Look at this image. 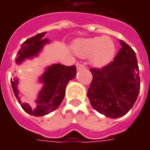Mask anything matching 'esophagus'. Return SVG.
<instances>
[{
    "label": "esophagus",
    "mask_w": 150,
    "mask_h": 150,
    "mask_svg": "<svg viewBox=\"0 0 150 150\" xmlns=\"http://www.w3.org/2000/svg\"><path fill=\"white\" fill-rule=\"evenodd\" d=\"M85 68H86V67L83 66V64H80V63H78V64H77V69H78V71L82 70V69H85Z\"/></svg>",
    "instance_id": "esophagus-1"
}]
</instances>
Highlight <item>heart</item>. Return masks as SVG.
<instances>
[{"label": "heart", "instance_id": "heart-1", "mask_svg": "<svg viewBox=\"0 0 150 150\" xmlns=\"http://www.w3.org/2000/svg\"><path fill=\"white\" fill-rule=\"evenodd\" d=\"M73 51L82 58H88L92 66L103 68L111 63L116 53V44L109 37H95L77 40Z\"/></svg>", "mask_w": 150, "mask_h": 150}]
</instances>
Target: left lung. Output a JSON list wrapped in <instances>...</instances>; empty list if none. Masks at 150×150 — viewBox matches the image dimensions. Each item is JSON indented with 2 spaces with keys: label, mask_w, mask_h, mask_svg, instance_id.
Here are the masks:
<instances>
[{
  "label": "left lung",
  "mask_w": 150,
  "mask_h": 150,
  "mask_svg": "<svg viewBox=\"0 0 150 150\" xmlns=\"http://www.w3.org/2000/svg\"><path fill=\"white\" fill-rule=\"evenodd\" d=\"M120 44L122 47L112 62L102 69H90V103L96 111L110 118H120L129 112L140 89L135 52L124 41L120 40Z\"/></svg>",
  "instance_id": "1"
}]
</instances>
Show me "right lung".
I'll list each match as a JSON object with an SVG mask.
<instances>
[{"label":"right lung","mask_w":150,"mask_h":150,"mask_svg":"<svg viewBox=\"0 0 150 150\" xmlns=\"http://www.w3.org/2000/svg\"><path fill=\"white\" fill-rule=\"evenodd\" d=\"M47 32L38 35L26 40L21 45V49L17 52L16 63L21 65L26 60L33 59L42 52L47 44L52 42L48 38H45ZM77 69L74 65L65 66L62 64H52L44 68L43 73L38 78V83L42 84L37 98L33 103H28L21 100L20 91L18 84L20 78L14 77L11 80L14 94L23 110L28 114L36 117H41L54 111L60 106L65 96L67 84L76 76Z\"/></svg>","instance_id":"obj_1"}]
</instances>
